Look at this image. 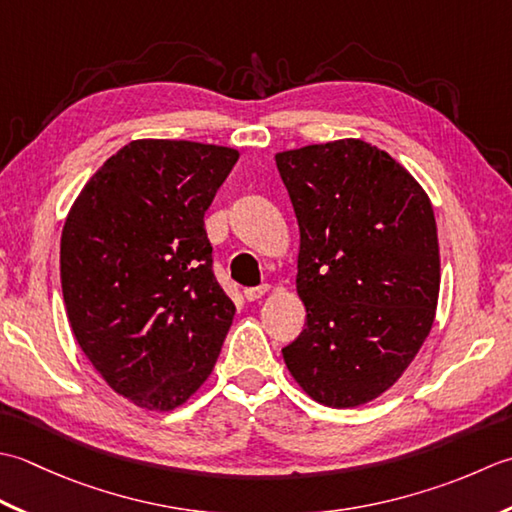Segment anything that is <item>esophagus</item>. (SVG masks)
Wrapping results in <instances>:
<instances>
[{
  "mask_svg": "<svg viewBox=\"0 0 512 512\" xmlns=\"http://www.w3.org/2000/svg\"><path fill=\"white\" fill-rule=\"evenodd\" d=\"M267 285H258V287H247L245 291H243V296H245V300H258V298H263L265 294H267Z\"/></svg>",
  "mask_w": 512,
  "mask_h": 512,
  "instance_id": "obj_1",
  "label": "esophagus"
}]
</instances>
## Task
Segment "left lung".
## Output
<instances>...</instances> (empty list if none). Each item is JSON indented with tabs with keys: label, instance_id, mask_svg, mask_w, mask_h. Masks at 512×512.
Segmentation results:
<instances>
[{
	"label": "left lung",
	"instance_id": "8db88e82",
	"mask_svg": "<svg viewBox=\"0 0 512 512\" xmlns=\"http://www.w3.org/2000/svg\"><path fill=\"white\" fill-rule=\"evenodd\" d=\"M300 229L298 296L307 320L283 349L320 404L358 406L393 387L429 336L440 245L429 196L360 139L276 154Z\"/></svg>",
	"mask_w": 512,
	"mask_h": 512
}]
</instances>
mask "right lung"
<instances>
[{"instance_id":"1","label":"right lung","mask_w":512,"mask_h":512,"mask_svg":"<svg viewBox=\"0 0 512 512\" xmlns=\"http://www.w3.org/2000/svg\"><path fill=\"white\" fill-rule=\"evenodd\" d=\"M236 161L223 145L132 141L66 218L61 291L72 333L101 378L141 409L172 411L196 393L232 325L203 218Z\"/></svg>"}]
</instances>
